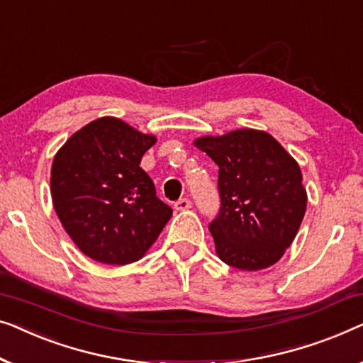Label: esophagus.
Returning a JSON list of instances; mask_svg holds the SVG:
<instances>
[{
  "label": "esophagus",
  "instance_id": "esophagus-1",
  "mask_svg": "<svg viewBox=\"0 0 363 363\" xmlns=\"http://www.w3.org/2000/svg\"><path fill=\"white\" fill-rule=\"evenodd\" d=\"M191 207H192V202L189 201L187 197L179 199V201H177V202L174 203V208H176V211H187V208H191Z\"/></svg>",
  "mask_w": 363,
  "mask_h": 363
}]
</instances>
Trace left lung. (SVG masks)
<instances>
[{
    "label": "left lung",
    "instance_id": "left-lung-1",
    "mask_svg": "<svg viewBox=\"0 0 363 363\" xmlns=\"http://www.w3.org/2000/svg\"><path fill=\"white\" fill-rule=\"evenodd\" d=\"M196 146L218 166L220 208L208 225L217 255L238 269L272 267L293 243L306 212L298 162L257 130L199 138Z\"/></svg>",
    "mask_w": 363,
    "mask_h": 363
}]
</instances>
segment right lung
Segmentation results:
<instances>
[{
  "label": "right lung",
  "instance_id": "right-lung-1",
  "mask_svg": "<svg viewBox=\"0 0 363 363\" xmlns=\"http://www.w3.org/2000/svg\"><path fill=\"white\" fill-rule=\"evenodd\" d=\"M155 143V136L105 116L70 136L55 155L54 208L65 232L95 262H136L171 218L172 208L140 167Z\"/></svg>",
  "mask_w": 363,
  "mask_h": 363
}]
</instances>
